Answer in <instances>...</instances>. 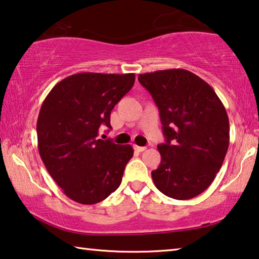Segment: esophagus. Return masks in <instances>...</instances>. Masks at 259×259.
<instances>
[{
    "label": "esophagus",
    "instance_id": "34e87169",
    "mask_svg": "<svg viewBox=\"0 0 259 259\" xmlns=\"http://www.w3.org/2000/svg\"><path fill=\"white\" fill-rule=\"evenodd\" d=\"M134 149H135V151H137V152H143L144 150H146L145 146H138V145H134Z\"/></svg>",
    "mask_w": 259,
    "mask_h": 259
}]
</instances>
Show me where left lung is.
Here are the masks:
<instances>
[{
    "label": "left lung",
    "mask_w": 259,
    "mask_h": 259,
    "mask_svg": "<svg viewBox=\"0 0 259 259\" xmlns=\"http://www.w3.org/2000/svg\"><path fill=\"white\" fill-rule=\"evenodd\" d=\"M138 81L159 110L165 143L157 146L159 166L151 172L163 194L188 200L209 187L229 146L226 108L206 81L186 69L144 73Z\"/></svg>",
    "instance_id": "8db88e82"
}]
</instances>
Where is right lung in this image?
I'll list each match as a JSON object with an SVG mask.
<instances>
[{
	"instance_id": "add662e5",
	"label": "right lung",
	"mask_w": 259,
	"mask_h": 259,
	"mask_svg": "<svg viewBox=\"0 0 259 259\" xmlns=\"http://www.w3.org/2000/svg\"><path fill=\"white\" fill-rule=\"evenodd\" d=\"M135 83V74L78 73L58 82L37 119L38 150L65 195L82 204L108 198L121 185L131 145L99 140L110 113Z\"/></svg>"
}]
</instances>
